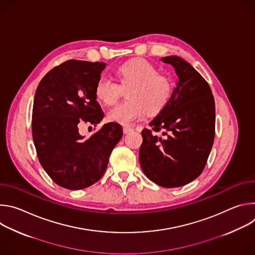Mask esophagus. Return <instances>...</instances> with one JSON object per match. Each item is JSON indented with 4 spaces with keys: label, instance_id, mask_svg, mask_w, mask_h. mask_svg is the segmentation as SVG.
Instances as JSON below:
<instances>
[{
    "label": "esophagus",
    "instance_id": "esophagus-1",
    "mask_svg": "<svg viewBox=\"0 0 255 255\" xmlns=\"http://www.w3.org/2000/svg\"><path fill=\"white\" fill-rule=\"evenodd\" d=\"M131 131H133V128H131V127H129V126H124V127H123V132H124L125 134H127V133H129V132H131Z\"/></svg>",
    "mask_w": 255,
    "mask_h": 255
}]
</instances>
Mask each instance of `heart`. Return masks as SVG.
Segmentation results:
<instances>
[{"instance_id": "1", "label": "heart", "mask_w": 255, "mask_h": 255, "mask_svg": "<svg viewBox=\"0 0 255 255\" xmlns=\"http://www.w3.org/2000/svg\"><path fill=\"white\" fill-rule=\"evenodd\" d=\"M118 82L101 79L96 83L94 94L105 106L115 105L126 91L127 100L108 113V119L121 125H131L145 114L156 115L166 107L172 94L170 79L150 61L136 57L120 64L115 70Z\"/></svg>"}]
</instances>
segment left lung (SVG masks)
Here are the masks:
<instances>
[{
  "mask_svg": "<svg viewBox=\"0 0 255 255\" xmlns=\"http://www.w3.org/2000/svg\"><path fill=\"white\" fill-rule=\"evenodd\" d=\"M161 60L174 67L178 82L166 107L149 123L151 129L141 132L139 161L153 183L176 188L205 168L215 137V102L210 86L189 62L176 55Z\"/></svg>",
  "mask_w": 255,
  "mask_h": 255,
  "instance_id": "1",
  "label": "left lung"
}]
</instances>
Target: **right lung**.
Masks as SVG:
<instances>
[{
    "label": "right lung",
    "mask_w": 255,
    "mask_h": 255,
    "mask_svg": "<svg viewBox=\"0 0 255 255\" xmlns=\"http://www.w3.org/2000/svg\"><path fill=\"white\" fill-rule=\"evenodd\" d=\"M105 67L104 62L67 60L48 71L35 93L32 136L36 152L51 179L67 190L97 183L123 135L115 122L103 125L88 138L79 132L83 123L97 126L104 118L94 90Z\"/></svg>",
    "instance_id": "add662e5"
}]
</instances>
